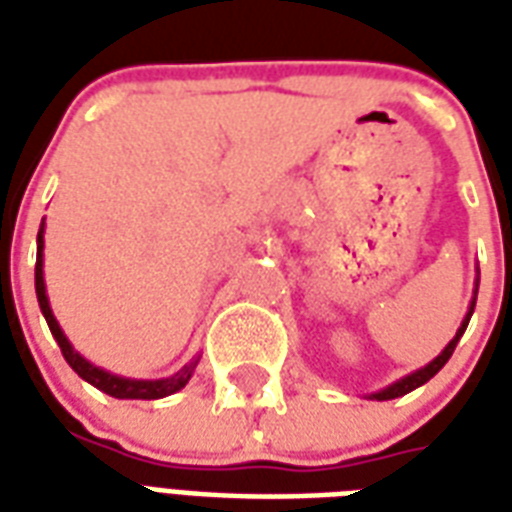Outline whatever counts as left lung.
Here are the masks:
<instances>
[{"mask_svg": "<svg viewBox=\"0 0 512 512\" xmlns=\"http://www.w3.org/2000/svg\"><path fill=\"white\" fill-rule=\"evenodd\" d=\"M477 288H480V268H477V282H474V296H472V301H469V310H466V315H463V321H461V326H458L455 337H452L450 343L444 345V351H441L436 359H430L425 367H419V370H414V373H408V376L397 378L395 384H389V386H384V389L373 392V395H367V400H395V397L408 395V392H414L417 386L428 384L430 378L436 376L441 367L450 362L452 351H455V345H458V340H461L463 332H466V326H469V318H472L474 304H477Z\"/></svg>", "mask_w": 512, "mask_h": 512, "instance_id": "left-lung-1", "label": "left lung"}]
</instances>
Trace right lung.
Instances as JSON below:
<instances>
[{
	"label": "right lung",
	"instance_id": "1",
	"mask_svg": "<svg viewBox=\"0 0 512 512\" xmlns=\"http://www.w3.org/2000/svg\"><path fill=\"white\" fill-rule=\"evenodd\" d=\"M35 293H38V304L40 312H43V318L49 323L51 334H54V340L60 345L62 356H65V362L79 373V378H84L87 384H93L95 389H101L106 395L117 397V400H158V397H167L180 392L183 386L189 384V378L194 376V367L200 362V356H194L189 365H183L178 373H172L169 378H156V381H145V378H126V376H115V373H109L104 367L93 365V362H87L76 348L71 345V340L65 337V332L60 329V323L54 318V312H51L49 296H46V279H43V224H40L38 230V263H35Z\"/></svg>",
	"mask_w": 512,
	"mask_h": 512
}]
</instances>
